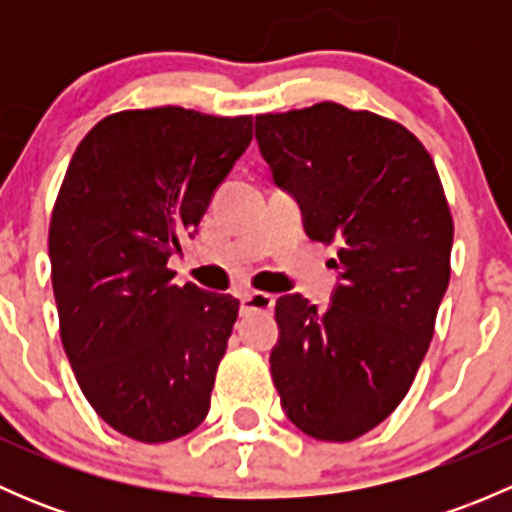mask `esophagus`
<instances>
[{"mask_svg":"<svg viewBox=\"0 0 512 512\" xmlns=\"http://www.w3.org/2000/svg\"><path fill=\"white\" fill-rule=\"evenodd\" d=\"M275 307V294L270 292H250L242 297V312H270Z\"/></svg>","mask_w":512,"mask_h":512,"instance_id":"1","label":"esophagus"}]
</instances>
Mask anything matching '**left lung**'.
Returning a JSON list of instances; mask_svg holds the SVG:
<instances>
[{
	"label": "left lung",
	"mask_w": 512,
	"mask_h": 512,
	"mask_svg": "<svg viewBox=\"0 0 512 512\" xmlns=\"http://www.w3.org/2000/svg\"><path fill=\"white\" fill-rule=\"evenodd\" d=\"M255 136L307 235L337 245L342 280L327 309L277 299L272 381L299 431L354 441L394 414L428 352L451 280V208L423 143L379 113L322 101L260 113Z\"/></svg>",
	"instance_id": "8db88e82"
}]
</instances>
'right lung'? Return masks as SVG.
<instances>
[{"label": "right lung", "mask_w": 512, "mask_h": 512, "mask_svg": "<svg viewBox=\"0 0 512 512\" xmlns=\"http://www.w3.org/2000/svg\"><path fill=\"white\" fill-rule=\"evenodd\" d=\"M252 141V116L180 106L101 118L76 148L49 223L59 334L86 401L143 443L185 436L240 302L175 285L168 257Z\"/></svg>", "instance_id": "add662e5"}]
</instances>
